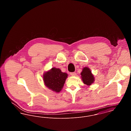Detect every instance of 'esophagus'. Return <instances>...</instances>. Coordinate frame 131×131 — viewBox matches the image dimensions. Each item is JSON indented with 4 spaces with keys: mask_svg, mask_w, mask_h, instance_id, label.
<instances>
[{
    "mask_svg": "<svg viewBox=\"0 0 131 131\" xmlns=\"http://www.w3.org/2000/svg\"><path fill=\"white\" fill-rule=\"evenodd\" d=\"M70 75L72 76H75L76 75V73L75 72H72L70 73Z\"/></svg>",
    "mask_w": 131,
    "mask_h": 131,
    "instance_id": "obj_1",
    "label": "esophagus"
}]
</instances>
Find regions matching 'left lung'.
<instances>
[{
  "label": "left lung",
  "mask_w": 131,
  "mask_h": 131,
  "mask_svg": "<svg viewBox=\"0 0 131 131\" xmlns=\"http://www.w3.org/2000/svg\"><path fill=\"white\" fill-rule=\"evenodd\" d=\"M82 80L83 83L87 85H90L94 81L93 75L91 74V72L90 69L85 67L83 69L81 73Z\"/></svg>",
  "instance_id": "left-lung-1"
}]
</instances>
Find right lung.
I'll return each mask as SVG.
<instances>
[{
	"label": "right lung",
	"instance_id": "add662e5",
	"mask_svg": "<svg viewBox=\"0 0 131 131\" xmlns=\"http://www.w3.org/2000/svg\"><path fill=\"white\" fill-rule=\"evenodd\" d=\"M68 75L63 73L59 69L52 68L44 75V81L47 87L56 92L62 88Z\"/></svg>",
	"mask_w": 131,
	"mask_h": 131
}]
</instances>
